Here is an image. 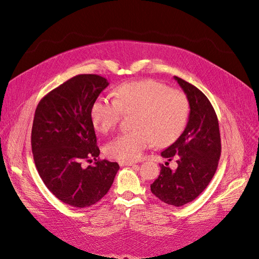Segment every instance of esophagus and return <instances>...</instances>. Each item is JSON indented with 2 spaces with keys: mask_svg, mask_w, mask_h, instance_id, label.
I'll list each match as a JSON object with an SVG mask.
<instances>
[{
  "mask_svg": "<svg viewBox=\"0 0 259 259\" xmlns=\"http://www.w3.org/2000/svg\"><path fill=\"white\" fill-rule=\"evenodd\" d=\"M120 164V166H132V165H135V162H130V161H120L119 162Z\"/></svg>",
  "mask_w": 259,
  "mask_h": 259,
  "instance_id": "34e87169",
  "label": "esophagus"
}]
</instances>
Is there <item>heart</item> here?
Masks as SVG:
<instances>
[{"mask_svg":"<svg viewBox=\"0 0 259 259\" xmlns=\"http://www.w3.org/2000/svg\"><path fill=\"white\" fill-rule=\"evenodd\" d=\"M115 97H97L91 107L93 125L101 134L114 129L122 112H136L132 122L136 129L105 145V153L111 158L137 161L154 143L162 147L174 142L186 127L189 115L186 95L163 83L153 79L123 83L116 89Z\"/></svg>","mask_w":259,"mask_h":259,"instance_id":"heart-1","label":"heart"}]
</instances>
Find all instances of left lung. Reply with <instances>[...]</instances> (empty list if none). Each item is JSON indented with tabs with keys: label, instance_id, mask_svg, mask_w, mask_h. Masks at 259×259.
Listing matches in <instances>:
<instances>
[{
	"label": "left lung",
	"instance_id": "1",
	"mask_svg": "<svg viewBox=\"0 0 259 259\" xmlns=\"http://www.w3.org/2000/svg\"><path fill=\"white\" fill-rule=\"evenodd\" d=\"M174 79L188 99V122L180 138L161 152L167 162L161 165L151 191L163 202L182 207L195 200L213 177L221 154V139L215 111L207 96L183 78ZM171 159L177 160L175 170L167 166Z\"/></svg>",
	"mask_w": 259,
	"mask_h": 259
}]
</instances>
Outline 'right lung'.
<instances>
[{
    "mask_svg": "<svg viewBox=\"0 0 259 259\" xmlns=\"http://www.w3.org/2000/svg\"><path fill=\"white\" fill-rule=\"evenodd\" d=\"M109 82L96 74L70 78L38 104L31 129V150L39 175L59 200L88 208L108 193L119 169L98 161L91 107ZM97 162L82 168L83 160Z\"/></svg>",
    "mask_w": 259,
    "mask_h": 259,
    "instance_id": "obj_1",
    "label": "right lung"
}]
</instances>
